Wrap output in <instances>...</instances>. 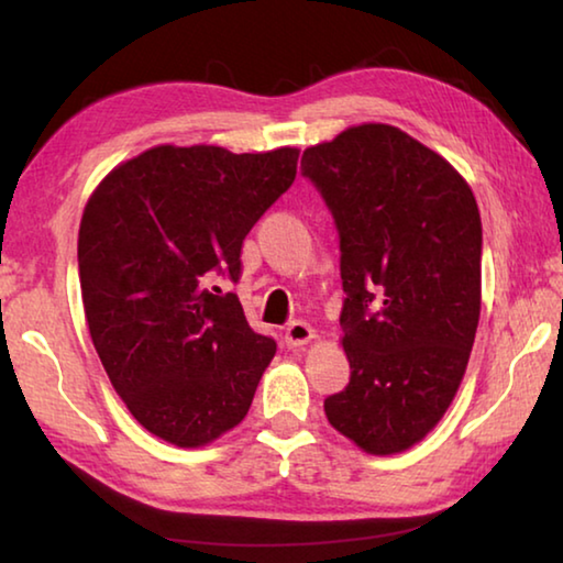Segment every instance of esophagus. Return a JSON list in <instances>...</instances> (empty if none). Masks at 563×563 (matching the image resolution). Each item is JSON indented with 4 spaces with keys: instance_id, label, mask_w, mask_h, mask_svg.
<instances>
[{
    "instance_id": "1",
    "label": "esophagus",
    "mask_w": 563,
    "mask_h": 563,
    "mask_svg": "<svg viewBox=\"0 0 563 563\" xmlns=\"http://www.w3.org/2000/svg\"><path fill=\"white\" fill-rule=\"evenodd\" d=\"M316 338V330H312L308 322L302 320H292L288 328H285V345L288 347H302Z\"/></svg>"
}]
</instances>
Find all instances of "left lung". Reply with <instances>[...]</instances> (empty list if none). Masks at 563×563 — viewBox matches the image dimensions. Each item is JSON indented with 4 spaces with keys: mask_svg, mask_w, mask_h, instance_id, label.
Instances as JSON below:
<instances>
[{
    "mask_svg": "<svg viewBox=\"0 0 563 563\" xmlns=\"http://www.w3.org/2000/svg\"><path fill=\"white\" fill-rule=\"evenodd\" d=\"M300 170L340 233L350 385L328 422L367 454L434 430L460 389L482 310V218L450 161L389 123L305 148Z\"/></svg>",
    "mask_w": 563,
    "mask_h": 563,
    "instance_id": "1",
    "label": "left lung"
}]
</instances>
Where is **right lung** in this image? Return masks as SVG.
I'll return each mask as SVG.
<instances>
[{
    "mask_svg": "<svg viewBox=\"0 0 563 563\" xmlns=\"http://www.w3.org/2000/svg\"><path fill=\"white\" fill-rule=\"evenodd\" d=\"M298 148L154 146L93 190L79 225L89 332L113 389L151 434L203 446L243 422L275 355L235 292L241 247L290 188Z\"/></svg>",
    "mask_w": 563,
    "mask_h": 563,
    "instance_id": "1",
    "label": "right lung"
}]
</instances>
